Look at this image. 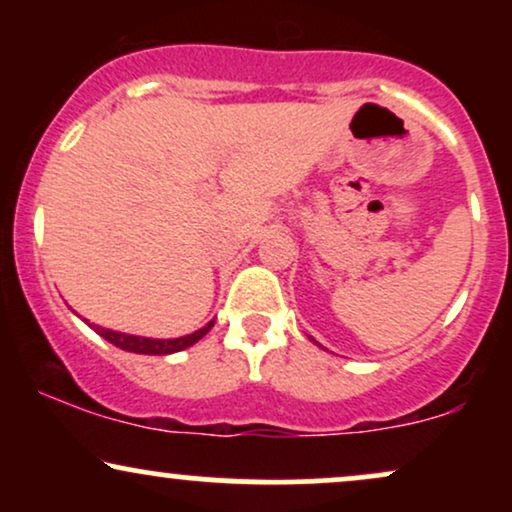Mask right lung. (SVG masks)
Instances as JSON below:
<instances>
[{"instance_id":"1","label":"right lung","mask_w":512,"mask_h":512,"mask_svg":"<svg viewBox=\"0 0 512 512\" xmlns=\"http://www.w3.org/2000/svg\"><path fill=\"white\" fill-rule=\"evenodd\" d=\"M211 327H214V322H209V325L202 327V330L187 334V337H180V339H144V337H132V334L103 330V327H96V332L101 334L103 339H108L110 344L120 346L122 351H132V354H149V356H166L199 342Z\"/></svg>"}]
</instances>
